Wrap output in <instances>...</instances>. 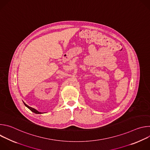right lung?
I'll list each match as a JSON object with an SVG mask.
<instances>
[{
  "label": "right lung",
  "instance_id": "1",
  "mask_svg": "<svg viewBox=\"0 0 150 150\" xmlns=\"http://www.w3.org/2000/svg\"><path fill=\"white\" fill-rule=\"evenodd\" d=\"M24 104H25V105L27 107V108H28L31 112H34V113H36V114H41V113H41V112H40L37 111L36 109H34V108H31V107L28 106V105H27L24 102Z\"/></svg>",
  "mask_w": 150,
  "mask_h": 150
}]
</instances>
